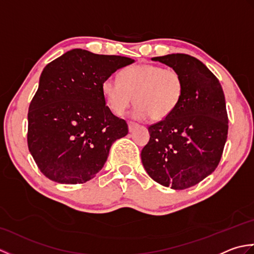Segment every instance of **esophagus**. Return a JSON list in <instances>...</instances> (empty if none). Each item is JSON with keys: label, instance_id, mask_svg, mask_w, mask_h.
I'll use <instances>...</instances> for the list:
<instances>
[{"label": "esophagus", "instance_id": "34e87169", "mask_svg": "<svg viewBox=\"0 0 254 254\" xmlns=\"http://www.w3.org/2000/svg\"><path fill=\"white\" fill-rule=\"evenodd\" d=\"M127 124H128V131H130V132H133L136 127H138V124L137 123H134L132 121H128Z\"/></svg>", "mask_w": 254, "mask_h": 254}]
</instances>
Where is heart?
<instances>
[{
    "mask_svg": "<svg viewBox=\"0 0 254 254\" xmlns=\"http://www.w3.org/2000/svg\"><path fill=\"white\" fill-rule=\"evenodd\" d=\"M185 84L176 68L155 64L131 65L119 73V79L107 78L102 83V94L107 106L116 115H122L133 102V116L149 117L159 121L168 117L179 104Z\"/></svg>",
    "mask_w": 254,
    "mask_h": 254,
    "instance_id": "b5f03b06",
    "label": "heart"
}]
</instances>
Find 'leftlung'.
<instances>
[{
  "label": "left lung",
  "instance_id": "1",
  "mask_svg": "<svg viewBox=\"0 0 254 254\" xmlns=\"http://www.w3.org/2000/svg\"><path fill=\"white\" fill-rule=\"evenodd\" d=\"M152 60L179 71L185 90L176 109L148 127L142 163L159 185L183 190L212 174L222 158L228 134L225 95L217 77L196 58L176 53Z\"/></svg>",
  "mask_w": 254,
  "mask_h": 254
}]
</instances>
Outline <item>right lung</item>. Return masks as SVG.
Here are the masks:
<instances>
[{
  "instance_id": "add662e5",
  "label": "right lung",
  "mask_w": 254,
  "mask_h": 254,
  "mask_svg": "<svg viewBox=\"0 0 254 254\" xmlns=\"http://www.w3.org/2000/svg\"><path fill=\"white\" fill-rule=\"evenodd\" d=\"M133 62L73 49L44 68L29 105L27 143L47 178L77 185L101 170L112 143L128 132L106 105L102 83Z\"/></svg>"
}]
</instances>
